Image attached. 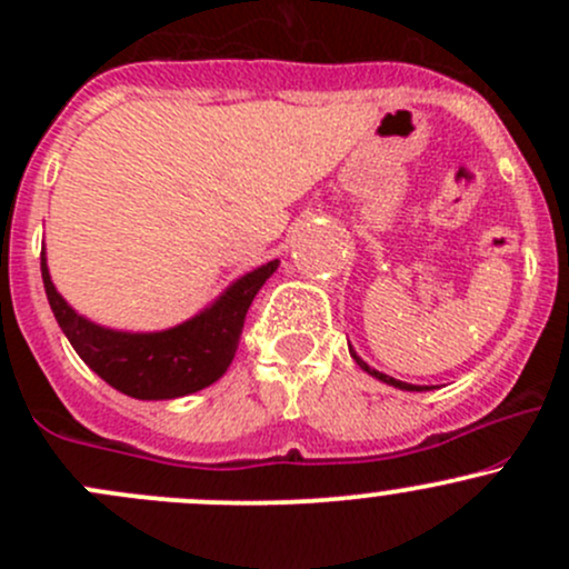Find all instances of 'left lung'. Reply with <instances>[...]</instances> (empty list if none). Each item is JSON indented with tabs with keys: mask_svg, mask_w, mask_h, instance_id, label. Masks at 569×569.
Returning a JSON list of instances; mask_svg holds the SVG:
<instances>
[{
	"mask_svg": "<svg viewBox=\"0 0 569 569\" xmlns=\"http://www.w3.org/2000/svg\"><path fill=\"white\" fill-rule=\"evenodd\" d=\"M349 355H352V358H355V363H358L360 369L366 371V375L377 377V380H380V382H386V386H393V388H399V391H427V388H421V386H410V382H401V380H393V377H388V375H382V371L371 369V366L366 363V360H360V355L355 352L352 347H349Z\"/></svg>",
	"mask_w": 569,
	"mask_h": 569,
	"instance_id": "left-lung-1",
	"label": "left lung"
}]
</instances>
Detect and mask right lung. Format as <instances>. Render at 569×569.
Here are the masks:
<instances>
[{
    "label": "right lung",
    "mask_w": 569,
    "mask_h": 569,
    "mask_svg": "<svg viewBox=\"0 0 569 569\" xmlns=\"http://www.w3.org/2000/svg\"><path fill=\"white\" fill-rule=\"evenodd\" d=\"M278 267L280 261L274 258L242 274L211 306L181 325L157 332H129L96 325L73 311L51 283L46 250L40 252V274L51 313L79 358L114 391L146 401L203 391L226 375L237 355L252 297Z\"/></svg>",
    "instance_id": "1"
}]
</instances>
